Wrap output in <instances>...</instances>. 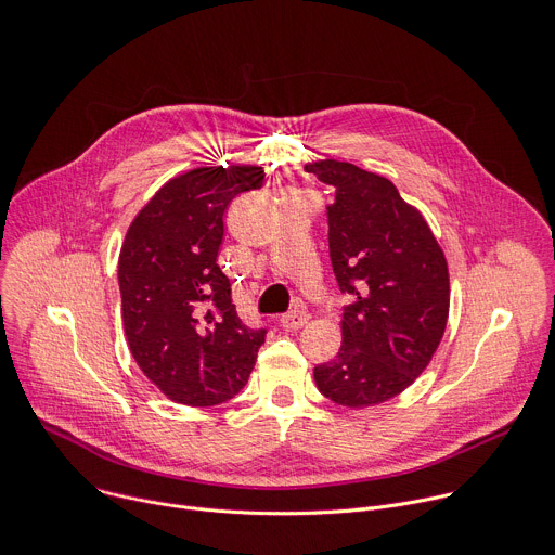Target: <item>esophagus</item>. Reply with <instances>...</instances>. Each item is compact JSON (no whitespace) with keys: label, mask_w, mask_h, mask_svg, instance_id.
Returning <instances> with one entry per match:
<instances>
[{"label":"esophagus","mask_w":555,"mask_h":555,"mask_svg":"<svg viewBox=\"0 0 555 555\" xmlns=\"http://www.w3.org/2000/svg\"><path fill=\"white\" fill-rule=\"evenodd\" d=\"M280 323H282V327H286V330H299V327H304V325L308 323V312L301 310V308H295V310L282 314Z\"/></svg>","instance_id":"34e87169"}]
</instances>
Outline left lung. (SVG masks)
<instances>
[{"label":"left lung","mask_w":555,"mask_h":555,"mask_svg":"<svg viewBox=\"0 0 555 555\" xmlns=\"http://www.w3.org/2000/svg\"><path fill=\"white\" fill-rule=\"evenodd\" d=\"M304 168L335 188L330 260L341 293L354 297L341 348L314 367V383L337 404L376 406L413 385L444 337L449 264L424 216L389 179L337 159Z\"/></svg>","instance_id":"left-lung-1"}]
</instances>
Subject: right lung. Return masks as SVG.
Here are the masks:
<instances>
[{
  "label": "right lung",
  "mask_w": 555,
  "mask_h": 555,
  "mask_svg": "<svg viewBox=\"0 0 555 555\" xmlns=\"http://www.w3.org/2000/svg\"><path fill=\"white\" fill-rule=\"evenodd\" d=\"M264 181L260 166H201L164 183L140 209L118 260L131 354L164 396L188 406L232 400L249 380L267 330L247 327L216 258L232 198Z\"/></svg>",
  "instance_id": "add662e5"
}]
</instances>
